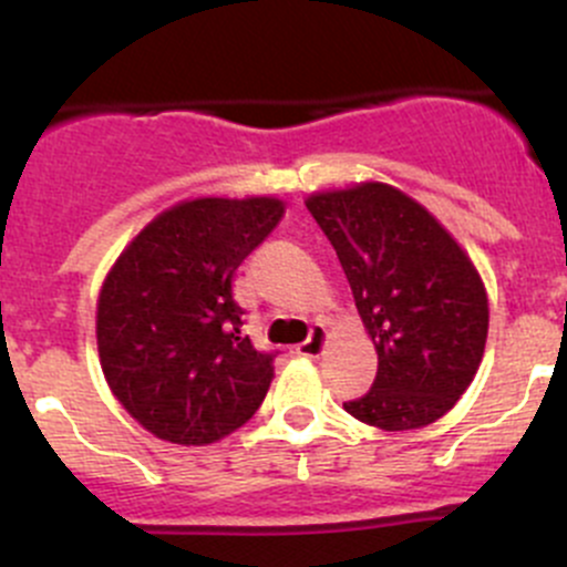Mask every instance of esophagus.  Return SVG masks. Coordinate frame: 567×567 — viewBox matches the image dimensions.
I'll list each match as a JSON object with an SVG mask.
<instances>
[{
    "label": "esophagus",
    "instance_id": "1",
    "mask_svg": "<svg viewBox=\"0 0 567 567\" xmlns=\"http://www.w3.org/2000/svg\"><path fill=\"white\" fill-rule=\"evenodd\" d=\"M323 346H326L323 323H312L310 326V334H307V340L296 346V353H299V357H320Z\"/></svg>",
    "mask_w": 567,
    "mask_h": 567
}]
</instances>
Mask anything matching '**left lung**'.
I'll return each instance as SVG.
<instances>
[{
  "label": "left lung",
  "instance_id": "left-lung-1",
  "mask_svg": "<svg viewBox=\"0 0 567 567\" xmlns=\"http://www.w3.org/2000/svg\"><path fill=\"white\" fill-rule=\"evenodd\" d=\"M312 219L334 247L379 373L346 411L381 431L447 414L480 368L488 299L472 260L411 197L386 183L312 194Z\"/></svg>",
  "mask_w": 567,
  "mask_h": 567
}]
</instances>
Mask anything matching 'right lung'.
<instances>
[{
	"label": "right lung",
	"mask_w": 567,
	"mask_h": 567,
	"mask_svg": "<svg viewBox=\"0 0 567 567\" xmlns=\"http://www.w3.org/2000/svg\"><path fill=\"white\" fill-rule=\"evenodd\" d=\"M282 210L274 197L181 203L109 271L101 368L123 409L158 439L210 444L260 409L277 351L251 346L233 279Z\"/></svg>",
	"instance_id": "obj_1"
}]
</instances>
